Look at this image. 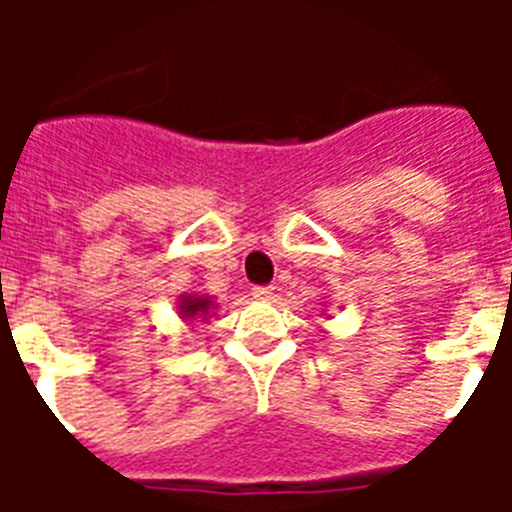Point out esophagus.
<instances>
[{
	"label": "esophagus",
	"mask_w": 512,
	"mask_h": 512,
	"mask_svg": "<svg viewBox=\"0 0 512 512\" xmlns=\"http://www.w3.org/2000/svg\"><path fill=\"white\" fill-rule=\"evenodd\" d=\"M252 295H255L257 300H271L273 287H255V289H252Z\"/></svg>",
	"instance_id": "obj_1"
}]
</instances>
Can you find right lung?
Masks as SVG:
<instances>
[{"instance_id": "obj_1", "label": "right lung", "mask_w": 512, "mask_h": 512, "mask_svg": "<svg viewBox=\"0 0 512 512\" xmlns=\"http://www.w3.org/2000/svg\"><path fill=\"white\" fill-rule=\"evenodd\" d=\"M215 308L217 305L207 295H180V303H177L183 321H207L209 316H215Z\"/></svg>"}]
</instances>
